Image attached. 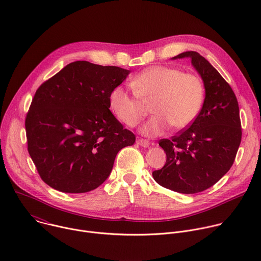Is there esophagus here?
Returning <instances> with one entry per match:
<instances>
[{
  "mask_svg": "<svg viewBox=\"0 0 261 261\" xmlns=\"http://www.w3.org/2000/svg\"><path fill=\"white\" fill-rule=\"evenodd\" d=\"M136 143L143 146V147H147L148 145H150V141L146 140V139H143V138H140V139H137L136 140Z\"/></svg>",
  "mask_w": 261,
  "mask_h": 261,
  "instance_id": "1",
  "label": "esophagus"
}]
</instances>
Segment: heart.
Listing matches in <instances>:
<instances>
[{
    "instance_id": "1",
    "label": "heart",
    "mask_w": 261,
    "mask_h": 261,
    "mask_svg": "<svg viewBox=\"0 0 261 261\" xmlns=\"http://www.w3.org/2000/svg\"><path fill=\"white\" fill-rule=\"evenodd\" d=\"M134 92L116 86L108 96L109 106L116 118L128 127L137 126L152 102L155 114L141 128L145 136H159L170 126L188 127L198 116L204 100L202 81L192 73H182L168 66H152L131 81Z\"/></svg>"
}]
</instances>
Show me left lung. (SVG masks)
I'll return each instance as SVG.
<instances>
[{
	"mask_svg": "<svg viewBox=\"0 0 261 261\" xmlns=\"http://www.w3.org/2000/svg\"><path fill=\"white\" fill-rule=\"evenodd\" d=\"M190 58L201 76L205 98L193 123L172 136L161 139L166 163L153 171L164 188L182 194L204 191L232 166L242 140L237 97L221 74L196 51H186L174 59Z\"/></svg>",
	"mask_w": 261,
	"mask_h": 261,
	"instance_id": "1",
	"label": "left lung"
}]
</instances>
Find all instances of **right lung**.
<instances>
[{
    "label": "right lung",
    "mask_w": 261,
    "mask_h": 261,
    "mask_svg": "<svg viewBox=\"0 0 261 261\" xmlns=\"http://www.w3.org/2000/svg\"><path fill=\"white\" fill-rule=\"evenodd\" d=\"M129 70L87 61L68 64L36 91L25 118L29 154L42 180L86 193L109 176L117 154L135 142L109 110L108 96Z\"/></svg>",
    "instance_id": "1"
}]
</instances>
